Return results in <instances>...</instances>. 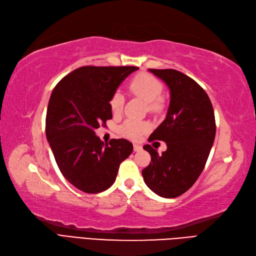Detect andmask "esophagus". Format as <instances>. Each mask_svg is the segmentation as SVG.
I'll list each match as a JSON object with an SVG mask.
<instances>
[{"label": "esophagus", "instance_id": "esophagus-1", "mask_svg": "<svg viewBox=\"0 0 256 256\" xmlns=\"http://www.w3.org/2000/svg\"><path fill=\"white\" fill-rule=\"evenodd\" d=\"M134 152H140V150H142V146L138 144H134Z\"/></svg>", "mask_w": 256, "mask_h": 256}]
</instances>
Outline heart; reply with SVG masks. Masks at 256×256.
Here are the masks:
<instances>
[{"label": "heart", "instance_id": "heart-1", "mask_svg": "<svg viewBox=\"0 0 256 256\" xmlns=\"http://www.w3.org/2000/svg\"><path fill=\"white\" fill-rule=\"evenodd\" d=\"M131 94L138 96L147 104V109L150 112L158 113L164 109L165 102L161 96L163 84L158 78L148 73H138L129 82ZM110 109L113 114H120L124 106V98L120 92H114L109 100ZM150 126L148 122L128 120L120 128V134L129 138H138L144 132L148 131Z\"/></svg>", "mask_w": 256, "mask_h": 256}]
</instances>
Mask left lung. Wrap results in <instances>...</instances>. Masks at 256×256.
<instances>
[{"label": "left lung", "instance_id": "8db88e82", "mask_svg": "<svg viewBox=\"0 0 256 256\" xmlns=\"http://www.w3.org/2000/svg\"><path fill=\"white\" fill-rule=\"evenodd\" d=\"M167 84L170 108L148 140H163L167 149L158 154L150 145L143 148L152 162L142 170L147 186L156 195L176 198L196 182L204 170L216 134L212 102L202 88L176 70L148 68Z\"/></svg>", "mask_w": 256, "mask_h": 256}]
</instances>
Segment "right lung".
I'll use <instances>...</instances> for the list:
<instances>
[{"label": "right lung", "instance_id": "add662e5", "mask_svg": "<svg viewBox=\"0 0 256 256\" xmlns=\"http://www.w3.org/2000/svg\"><path fill=\"white\" fill-rule=\"evenodd\" d=\"M136 66L74 70L52 92L46 120V138L64 177L78 190L98 194L116 181L120 163L134 150L125 138L104 143L95 129L112 118L109 100Z\"/></svg>", "mask_w": 256, "mask_h": 256}]
</instances>
